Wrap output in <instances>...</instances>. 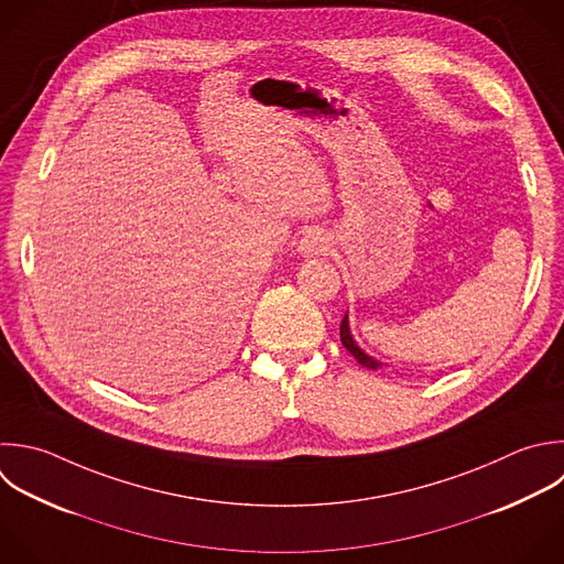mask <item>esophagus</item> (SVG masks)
Instances as JSON below:
<instances>
[{"instance_id":"34e87169","label":"esophagus","mask_w":564,"mask_h":564,"mask_svg":"<svg viewBox=\"0 0 564 564\" xmlns=\"http://www.w3.org/2000/svg\"><path fill=\"white\" fill-rule=\"evenodd\" d=\"M297 251L304 256V258H317V256H324L328 251V240L324 238L322 231H306L300 240V247Z\"/></svg>"}]
</instances>
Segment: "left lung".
Listing matches in <instances>:
<instances>
[{
    "label": "left lung",
    "mask_w": 564,
    "mask_h": 564,
    "mask_svg": "<svg viewBox=\"0 0 564 564\" xmlns=\"http://www.w3.org/2000/svg\"><path fill=\"white\" fill-rule=\"evenodd\" d=\"M339 337H341L344 348H346V350H350V355H352L361 366H366V368H370V370H377V368H381V366H383L381 361H377L375 357L366 355V352L357 346V341L352 339L350 328H348V315H344V319H341V324H339Z\"/></svg>",
    "instance_id": "1"
}]
</instances>
